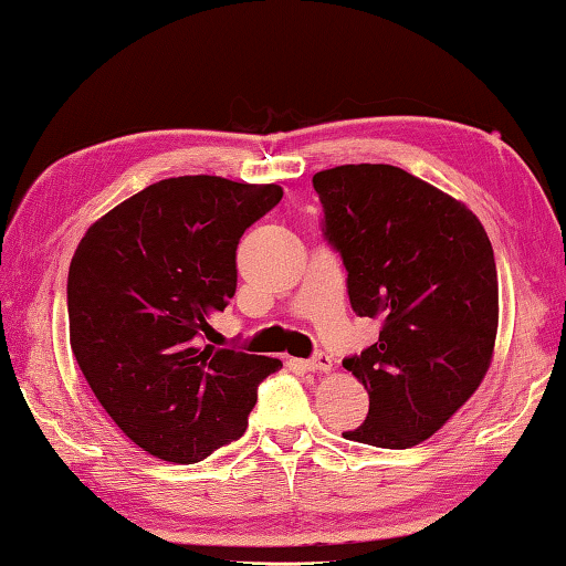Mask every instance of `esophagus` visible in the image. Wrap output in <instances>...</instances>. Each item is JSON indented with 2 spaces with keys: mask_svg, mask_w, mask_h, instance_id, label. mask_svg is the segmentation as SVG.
Returning a JSON list of instances; mask_svg holds the SVG:
<instances>
[{
  "mask_svg": "<svg viewBox=\"0 0 566 566\" xmlns=\"http://www.w3.org/2000/svg\"><path fill=\"white\" fill-rule=\"evenodd\" d=\"M306 368H310V371H314V374H326V371H332V356L328 354H314L310 361H306Z\"/></svg>",
  "mask_w": 566,
  "mask_h": 566,
  "instance_id": "1",
  "label": "esophagus"
}]
</instances>
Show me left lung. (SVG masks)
Segmentation results:
<instances>
[{
  "instance_id": "left-lung-1",
  "label": "left lung",
  "mask_w": 566,
  "mask_h": 566,
  "mask_svg": "<svg viewBox=\"0 0 566 566\" xmlns=\"http://www.w3.org/2000/svg\"><path fill=\"white\" fill-rule=\"evenodd\" d=\"M312 182L354 312L381 318L378 342L344 358L368 390L366 420L344 438L413 448L490 368L500 304L488 232L460 200L396 166H338Z\"/></svg>"
}]
</instances>
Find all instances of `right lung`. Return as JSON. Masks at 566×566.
Instances as JSON below:
<instances>
[{
	"mask_svg": "<svg viewBox=\"0 0 566 566\" xmlns=\"http://www.w3.org/2000/svg\"><path fill=\"white\" fill-rule=\"evenodd\" d=\"M280 185L182 176L96 220L69 266V336L81 374L123 433L190 465L248 430L256 386L282 366L205 344L238 290L244 230Z\"/></svg>",
	"mask_w": 566,
	"mask_h": 566,
	"instance_id": "right-lung-1",
	"label": "right lung"
}]
</instances>
